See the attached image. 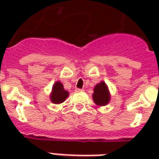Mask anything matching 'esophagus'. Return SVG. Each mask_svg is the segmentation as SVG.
<instances>
[{
	"instance_id": "34e87169",
	"label": "esophagus",
	"mask_w": 159,
	"mask_h": 159,
	"mask_svg": "<svg viewBox=\"0 0 159 159\" xmlns=\"http://www.w3.org/2000/svg\"><path fill=\"white\" fill-rule=\"evenodd\" d=\"M84 90L83 89H76V92H83Z\"/></svg>"
}]
</instances>
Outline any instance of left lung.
I'll list each match as a JSON object with an SVG mask.
<instances>
[{"mask_svg":"<svg viewBox=\"0 0 159 159\" xmlns=\"http://www.w3.org/2000/svg\"><path fill=\"white\" fill-rule=\"evenodd\" d=\"M93 102L98 107L107 106L111 100V93L107 83L101 81L100 83L95 85L93 89Z\"/></svg>","mask_w":159,"mask_h":159,"instance_id":"obj_1","label":"left lung"}]
</instances>
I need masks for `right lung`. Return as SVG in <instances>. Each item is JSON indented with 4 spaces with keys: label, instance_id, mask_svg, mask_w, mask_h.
<instances>
[{
    "label": "right lung",
    "instance_id": "right-lung-1",
    "mask_svg": "<svg viewBox=\"0 0 159 159\" xmlns=\"http://www.w3.org/2000/svg\"><path fill=\"white\" fill-rule=\"evenodd\" d=\"M69 96V92L64 89L63 84L59 81H57L52 88V92L50 93V100L53 104L63 103L66 98Z\"/></svg>",
    "mask_w": 159,
    "mask_h": 159
}]
</instances>
